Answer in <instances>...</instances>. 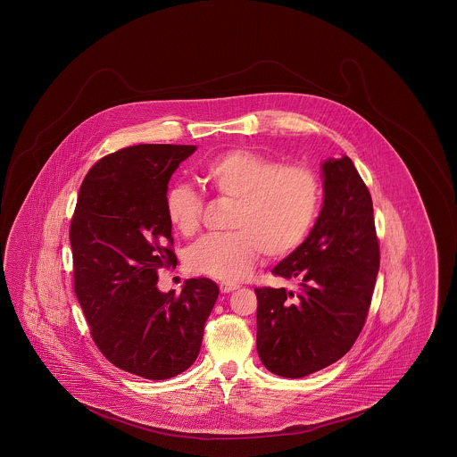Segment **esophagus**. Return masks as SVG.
Segmentation results:
<instances>
[{"instance_id": "34e87169", "label": "esophagus", "mask_w": 457, "mask_h": 457, "mask_svg": "<svg viewBox=\"0 0 457 457\" xmlns=\"http://www.w3.org/2000/svg\"><path fill=\"white\" fill-rule=\"evenodd\" d=\"M236 288H239L237 284H228V282H223V284H220V290L223 292V294H228V292H234Z\"/></svg>"}]
</instances>
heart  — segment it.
<instances>
[{
  "label": "heart",
  "mask_w": 457,
  "mask_h": 457,
  "mask_svg": "<svg viewBox=\"0 0 457 457\" xmlns=\"http://www.w3.org/2000/svg\"><path fill=\"white\" fill-rule=\"evenodd\" d=\"M201 182L230 201L225 236L197 240L186 253V266L195 273L221 282L245 278L263 251L282 258L297 249L312 230L321 201L318 175L303 165H278L260 153L232 149L210 163ZM170 225L191 237L203 217V199L193 187L177 184L165 197Z\"/></svg>",
  "instance_id": "obj_1"
}]
</instances>
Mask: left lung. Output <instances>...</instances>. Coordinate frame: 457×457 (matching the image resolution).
<instances>
[{
  "label": "left lung",
  "instance_id": "1",
  "mask_svg": "<svg viewBox=\"0 0 457 457\" xmlns=\"http://www.w3.org/2000/svg\"><path fill=\"white\" fill-rule=\"evenodd\" d=\"M323 206L304 242L271 273L297 292L254 288L256 349L266 370L303 378L340 360L356 342L380 266L373 203L349 156L321 163Z\"/></svg>",
  "mask_w": 457,
  "mask_h": 457
}]
</instances>
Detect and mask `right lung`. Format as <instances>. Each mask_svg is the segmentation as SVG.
I'll return each instance as SVG.
<instances>
[{"mask_svg":"<svg viewBox=\"0 0 457 457\" xmlns=\"http://www.w3.org/2000/svg\"><path fill=\"white\" fill-rule=\"evenodd\" d=\"M195 145H130L86 175L71 227L73 282L104 358L147 380H167L199 354L218 299L210 278L162 292L158 268L175 266L165 212L171 173Z\"/></svg>","mask_w":457,"mask_h":457,"instance_id":"add662e5","label":"right lung"}]
</instances>
